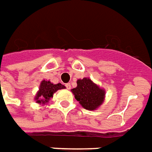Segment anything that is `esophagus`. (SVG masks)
Instances as JSON below:
<instances>
[{
  "label": "esophagus",
  "instance_id": "obj_1",
  "mask_svg": "<svg viewBox=\"0 0 152 152\" xmlns=\"http://www.w3.org/2000/svg\"><path fill=\"white\" fill-rule=\"evenodd\" d=\"M65 86H66V88H67V89H70L71 88L70 83H67V84H66V85H65Z\"/></svg>",
  "mask_w": 152,
  "mask_h": 152
}]
</instances>
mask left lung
I'll use <instances>...</instances> for the list:
<instances>
[{"mask_svg": "<svg viewBox=\"0 0 152 152\" xmlns=\"http://www.w3.org/2000/svg\"><path fill=\"white\" fill-rule=\"evenodd\" d=\"M77 86L72 89L76 101L88 110H95L103 103L105 91L89 78L77 80Z\"/></svg>", "mask_w": 152, "mask_h": 152, "instance_id": "8db88e82", "label": "left lung"}]
</instances>
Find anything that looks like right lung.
<instances>
[{
  "instance_id": "right-lung-1",
  "label": "right lung",
  "mask_w": 152,
  "mask_h": 152,
  "mask_svg": "<svg viewBox=\"0 0 152 152\" xmlns=\"http://www.w3.org/2000/svg\"><path fill=\"white\" fill-rule=\"evenodd\" d=\"M63 88H65V86L60 83L57 85H54L50 80H43L40 84L39 90L36 93L34 100L39 104H45L49 102V100L51 97H53L54 93Z\"/></svg>"
}]
</instances>
